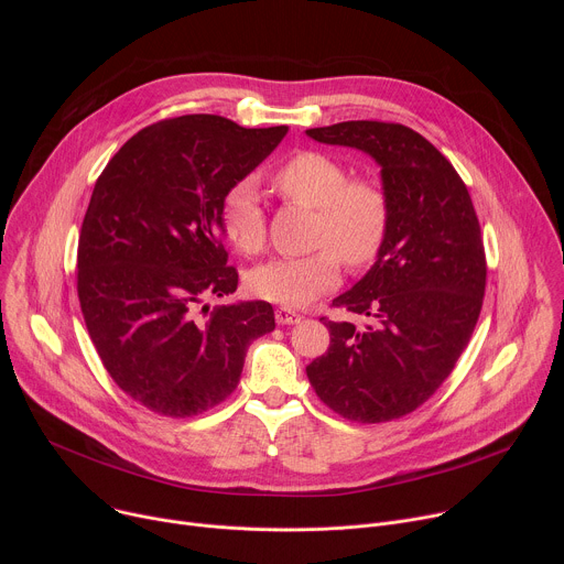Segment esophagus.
I'll list each match as a JSON object with an SVG mask.
<instances>
[{
  "label": "esophagus",
  "mask_w": 564,
  "mask_h": 564,
  "mask_svg": "<svg viewBox=\"0 0 564 564\" xmlns=\"http://www.w3.org/2000/svg\"><path fill=\"white\" fill-rule=\"evenodd\" d=\"M274 316H276V324H279V326H294V324H299V321L303 318L296 310L285 307V305H283V307H279Z\"/></svg>",
  "instance_id": "34e87169"
}]
</instances>
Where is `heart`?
I'll return each instance as SVG.
<instances>
[{
    "instance_id": "obj_1",
    "label": "heart",
    "mask_w": 564,
    "mask_h": 564,
    "mask_svg": "<svg viewBox=\"0 0 564 564\" xmlns=\"http://www.w3.org/2000/svg\"><path fill=\"white\" fill-rule=\"evenodd\" d=\"M272 183L288 203L316 209L314 243L324 248L254 268L248 276L252 294L299 307L339 283V257L350 268H366L377 259L390 225V203L375 181L350 178L337 158L307 149L281 163ZM220 223L229 243L243 254L263 250L265 209L252 178L238 181L225 192Z\"/></svg>"
}]
</instances>
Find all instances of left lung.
Here are the masks:
<instances>
[{"mask_svg":"<svg viewBox=\"0 0 564 564\" xmlns=\"http://www.w3.org/2000/svg\"><path fill=\"white\" fill-rule=\"evenodd\" d=\"M305 133L368 153L390 203L375 265L333 301L366 324L321 318L330 348L305 372L341 417L399 420L444 383L475 330L487 259L473 200L448 160L404 124L350 120Z\"/></svg>","mask_w":564,"mask_h":564,"instance_id":"8db88e82","label":"left lung"}]
</instances>
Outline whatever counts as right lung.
Wrapping results in <instances>:
<instances>
[{"instance_id": "1", "label": "right lung", "mask_w": 564, "mask_h": 564, "mask_svg": "<svg viewBox=\"0 0 564 564\" xmlns=\"http://www.w3.org/2000/svg\"><path fill=\"white\" fill-rule=\"evenodd\" d=\"M288 127L246 129L196 113L129 138L100 174L77 246V296L113 381L142 406L192 417L231 394L250 344L274 330L268 301L236 292L220 203Z\"/></svg>"}]
</instances>
